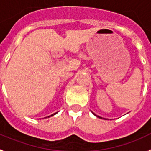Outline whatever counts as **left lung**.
Returning a JSON list of instances; mask_svg holds the SVG:
<instances>
[{
    "mask_svg": "<svg viewBox=\"0 0 151 151\" xmlns=\"http://www.w3.org/2000/svg\"><path fill=\"white\" fill-rule=\"evenodd\" d=\"M93 114H94V113H93ZM94 115H95L96 116H97V117H99V118H102V117H100V116H96V114H94Z\"/></svg>",
    "mask_w": 151,
    "mask_h": 151,
    "instance_id": "1",
    "label": "left lung"
}]
</instances>
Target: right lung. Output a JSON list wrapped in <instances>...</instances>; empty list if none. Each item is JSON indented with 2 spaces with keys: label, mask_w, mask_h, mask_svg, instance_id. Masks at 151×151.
Segmentation results:
<instances>
[{
  "label": "right lung",
  "mask_w": 151,
  "mask_h": 151,
  "mask_svg": "<svg viewBox=\"0 0 151 151\" xmlns=\"http://www.w3.org/2000/svg\"><path fill=\"white\" fill-rule=\"evenodd\" d=\"M55 114H56V113H54V114H52V115H51V116H48V117H50V116H54ZM46 118V117H45Z\"/></svg>",
  "instance_id": "right-lung-1"
}]
</instances>
